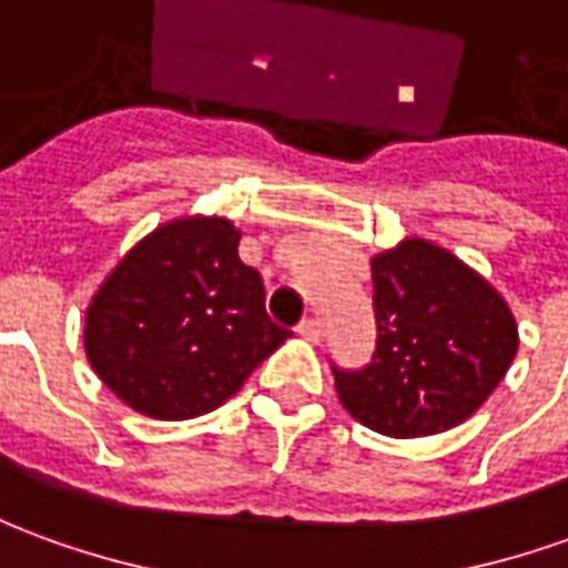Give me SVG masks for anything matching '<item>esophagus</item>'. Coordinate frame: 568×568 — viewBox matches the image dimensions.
Here are the masks:
<instances>
[{
    "instance_id": "1",
    "label": "esophagus",
    "mask_w": 568,
    "mask_h": 568,
    "mask_svg": "<svg viewBox=\"0 0 568 568\" xmlns=\"http://www.w3.org/2000/svg\"><path fill=\"white\" fill-rule=\"evenodd\" d=\"M298 333L307 338V342H323V326H320V320H314V316H307V320H301L298 323Z\"/></svg>"
}]
</instances>
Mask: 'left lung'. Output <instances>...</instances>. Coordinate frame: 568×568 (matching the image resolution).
I'll list each match as a JSON object with an SVG mask.
<instances>
[{
	"instance_id": "8db88e82",
	"label": "left lung",
	"mask_w": 568,
	"mask_h": 568,
	"mask_svg": "<svg viewBox=\"0 0 568 568\" xmlns=\"http://www.w3.org/2000/svg\"><path fill=\"white\" fill-rule=\"evenodd\" d=\"M373 314L376 351L361 369L333 364L335 392L357 423L392 438L460 426L519 348L507 301L423 239L373 257Z\"/></svg>"
}]
</instances>
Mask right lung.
I'll list each match as a JSON object with an SVG mask.
<instances>
[{"instance_id":"1","label":"right lung","mask_w":568,"mask_h":568,"mask_svg":"<svg viewBox=\"0 0 568 568\" xmlns=\"http://www.w3.org/2000/svg\"><path fill=\"white\" fill-rule=\"evenodd\" d=\"M87 357L133 410L192 419L220 407L288 338L230 220H173L142 239L87 311Z\"/></svg>"}]
</instances>
